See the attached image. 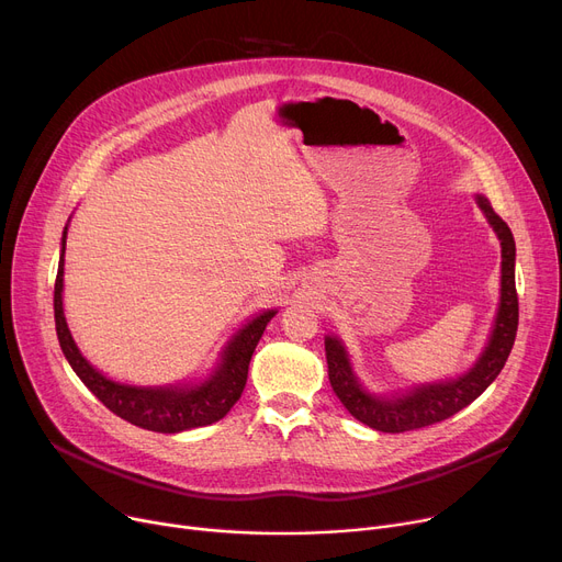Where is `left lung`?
<instances>
[{
  "instance_id": "left-lung-1",
  "label": "left lung",
  "mask_w": 562,
  "mask_h": 562,
  "mask_svg": "<svg viewBox=\"0 0 562 562\" xmlns=\"http://www.w3.org/2000/svg\"><path fill=\"white\" fill-rule=\"evenodd\" d=\"M476 200L490 225L498 234L504 261H501V305L494 321V330L474 369L458 380L435 382V385L412 390L401 398H378L367 394L356 375H352L344 346L335 337L326 339V360L333 392L352 417L373 430L407 432L453 417L456 412L467 407L471 401H476L492 385V380L501 373L510 356L519 323V299L515 289V239L506 221L492 210L490 202L483 195Z\"/></svg>"
}]
</instances>
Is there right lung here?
I'll use <instances>...</instances> for the list:
<instances>
[{
	"mask_svg": "<svg viewBox=\"0 0 562 562\" xmlns=\"http://www.w3.org/2000/svg\"><path fill=\"white\" fill-rule=\"evenodd\" d=\"M68 229V227H66ZM64 250L58 259V273L54 282V321L56 335L61 344L64 356L68 358L72 371L81 378L83 385L91 390L111 412L121 419L155 432H182L198 426H210L223 419L232 405L241 398V392L248 380V367L252 352L276 312L269 310L252 318L244 330H239L227 348L221 367L210 380L200 382L195 387H130L104 378L95 371L79 352L68 323L64 316V252H66V232H64Z\"/></svg>",
	"mask_w": 562,
	"mask_h": 562,
	"instance_id": "1",
	"label": "right lung"
}]
</instances>
